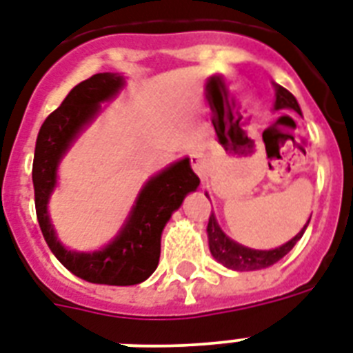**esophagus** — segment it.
<instances>
[{
    "mask_svg": "<svg viewBox=\"0 0 353 353\" xmlns=\"http://www.w3.org/2000/svg\"><path fill=\"white\" fill-rule=\"evenodd\" d=\"M191 168L194 169V173L196 174H204V160H202V157H200L199 153H191Z\"/></svg>",
    "mask_w": 353,
    "mask_h": 353,
    "instance_id": "34e87169",
    "label": "esophagus"
}]
</instances>
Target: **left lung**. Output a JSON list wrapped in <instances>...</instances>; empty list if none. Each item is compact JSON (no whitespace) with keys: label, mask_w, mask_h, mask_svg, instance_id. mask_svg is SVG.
I'll list each match as a JSON object with an SVG mask.
<instances>
[{"label":"left lung","mask_w":353,"mask_h":353,"mask_svg":"<svg viewBox=\"0 0 353 353\" xmlns=\"http://www.w3.org/2000/svg\"><path fill=\"white\" fill-rule=\"evenodd\" d=\"M275 109H293L301 114V107H299L297 100L293 97L288 89H284L281 85H275ZM310 222V221H308ZM308 225V224H306ZM299 231L297 235L293 236L292 241H288L283 246L275 248V250H252L239 244V242L231 241L230 236L225 235L221 230V225L216 222L215 215L211 213L210 222H208V241H210V252L215 256L216 261L224 264L230 270H236V272H253V270H262L279 262L286 253L292 250L297 241L303 236L304 230Z\"/></svg>","instance_id":"1"}]
</instances>
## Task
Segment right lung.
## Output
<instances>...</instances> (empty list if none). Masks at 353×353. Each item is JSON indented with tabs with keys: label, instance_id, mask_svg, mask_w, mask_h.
Masks as SVG:
<instances>
[{
	"label": "right lung",
	"instance_id": "obj_1",
	"mask_svg": "<svg viewBox=\"0 0 353 353\" xmlns=\"http://www.w3.org/2000/svg\"><path fill=\"white\" fill-rule=\"evenodd\" d=\"M123 85V78L100 72L70 89L61 105L45 118L38 132L32 163L36 215L50 252L76 277L87 283L131 286L143 283L157 270L160 236L171 213L200 184L190 159L179 160L143 185L129 219L118 235L98 252H70L61 246L50 224L47 204L56 185V169L70 143L100 112L101 101L111 100Z\"/></svg>",
	"mask_w": 353,
	"mask_h": 353
}]
</instances>
